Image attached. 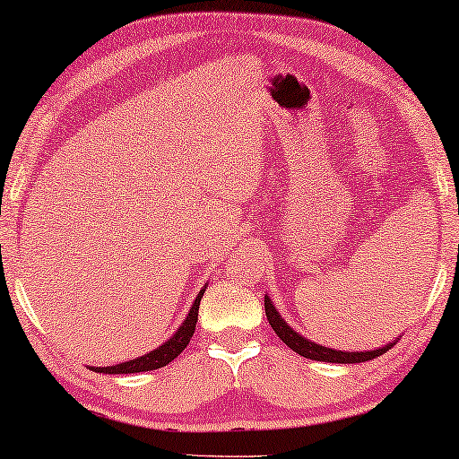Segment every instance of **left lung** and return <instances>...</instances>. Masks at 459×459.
Masks as SVG:
<instances>
[{
    "label": "left lung",
    "mask_w": 459,
    "mask_h": 459,
    "mask_svg": "<svg viewBox=\"0 0 459 459\" xmlns=\"http://www.w3.org/2000/svg\"><path fill=\"white\" fill-rule=\"evenodd\" d=\"M265 316L269 319V324H272V328L275 334L281 338V342H286L288 347H290L294 353L307 357V359H313V361H328V363H361V361H369V359H376V357H380L382 353H386L388 349L393 347L394 342L391 344H385V347L376 349V351H366V353H347V351H334V349H325L322 344H316L311 341H307L299 334V332H294L290 325H288L284 319L280 317V313L275 311V307L272 300L265 297Z\"/></svg>",
    "instance_id": "8db88e82"
}]
</instances>
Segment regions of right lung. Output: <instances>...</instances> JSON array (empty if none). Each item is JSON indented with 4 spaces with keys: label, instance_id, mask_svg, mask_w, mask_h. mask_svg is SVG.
Listing matches in <instances>:
<instances>
[{
    "label": "right lung",
    "instance_id": "obj_1",
    "mask_svg": "<svg viewBox=\"0 0 459 459\" xmlns=\"http://www.w3.org/2000/svg\"><path fill=\"white\" fill-rule=\"evenodd\" d=\"M206 288V286H204ZM204 288L198 292L196 300H194L190 313H187L186 322L179 325V330L169 338V341L162 344V347L150 351L148 355L137 357V359L125 361V363H117V366H108V368H91L93 372L100 374H137V372H150V369H159L162 366H167L169 361H173L181 351L187 347L190 338L194 336V330H196V322H198V307H200V299H203Z\"/></svg>",
    "mask_w": 459,
    "mask_h": 459
}]
</instances>
